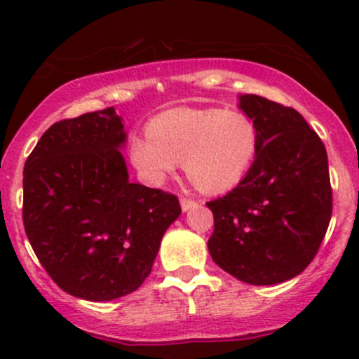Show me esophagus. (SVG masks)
<instances>
[{"instance_id":"34e87169","label":"esophagus","mask_w":359,"mask_h":359,"mask_svg":"<svg viewBox=\"0 0 359 359\" xmlns=\"http://www.w3.org/2000/svg\"><path fill=\"white\" fill-rule=\"evenodd\" d=\"M198 203L193 201V200H187V198H180V208H182V212H189L191 208H194Z\"/></svg>"}]
</instances>
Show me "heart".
Returning a JSON list of instances; mask_svg holds the SVG:
<instances>
[{
    "instance_id": "b5f03b06",
    "label": "heart",
    "mask_w": 359,
    "mask_h": 359,
    "mask_svg": "<svg viewBox=\"0 0 359 359\" xmlns=\"http://www.w3.org/2000/svg\"><path fill=\"white\" fill-rule=\"evenodd\" d=\"M259 149L252 119L240 111L175 107L147 125L130 142V161L140 179L161 186L180 161L187 177L206 193L233 189L243 180Z\"/></svg>"
}]
</instances>
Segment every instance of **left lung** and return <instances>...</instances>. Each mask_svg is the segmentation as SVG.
Masks as SVG:
<instances>
[{"label": "left lung", "mask_w": 359, "mask_h": 359, "mask_svg": "<svg viewBox=\"0 0 359 359\" xmlns=\"http://www.w3.org/2000/svg\"><path fill=\"white\" fill-rule=\"evenodd\" d=\"M238 107L253 121L259 149L247 177L213 200V262L250 285H278L316 255L332 217L327 149L302 114L245 93Z\"/></svg>", "instance_id": "8db88e82"}]
</instances>
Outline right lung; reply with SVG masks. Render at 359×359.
Instances as JSON below:
<instances>
[{
  "instance_id": "add662e5",
  "label": "right lung",
  "mask_w": 359,
  "mask_h": 359,
  "mask_svg": "<svg viewBox=\"0 0 359 359\" xmlns=\"http://www.w3.org/2000/svg\"><path fill=\"white\" fill-rule=\"evenodd\" d=\"M126 139L107 107L52 125L25 161V234L52 280L78 299L135 292L180 215L173 194L130 182Z\"/></svg>"
}]
</instances>
